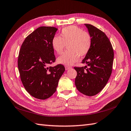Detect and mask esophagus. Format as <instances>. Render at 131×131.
Here are the masks:
<instances>
[{"instance_id": "1", "label": "esophagus", "mask_w": 131, "mask_h": 131, "mask_svg": "<svg viewBox=\"0 0 131 131\" xmlns=\"http://www.w3.org/2000/svg\"><path fill=\"white\" fill-rule=\"evenodd\" d=\"M71 68V67H70V66H65V69H66V70H69V69H70Z\"/></svg>"}]
</instances>
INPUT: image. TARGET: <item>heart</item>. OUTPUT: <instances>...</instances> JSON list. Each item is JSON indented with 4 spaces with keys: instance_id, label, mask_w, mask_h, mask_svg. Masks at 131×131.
Here are the masks:
<instances>
[{
    "instance_id": "1",
    "label": "heart",
    "mask_w": 131,
    "mask_h": 131,
    "mask_svg": "<svg viewBox=\"0 0 131 131\" xmlns=\"http://www.w3.org/2000/svg\"><path fill=\"white\" fill-rule=\"evenodd\" d=\"M66 45L69 51L65 52L57 58V62L66 66H70L78 61L79 56L84 57L90 51L92 37L90 33L83 31L76 26L63 28L60 36L52 38V46L57 54L62 53Z\"/></svg>"
}]
</instances>
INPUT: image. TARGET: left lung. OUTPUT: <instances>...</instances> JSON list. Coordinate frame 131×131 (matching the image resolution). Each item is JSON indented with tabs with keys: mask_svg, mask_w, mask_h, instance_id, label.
<instances>
[{
	"mask_svg": "<svg viewBox=\"0 0 131 131\" xmlns=\"http://www.w3.org/2000/svg\"><path fill=\"white\" fill-rule=\"evenodd\" d=\"M92 37L90 51L82 63L87 66L75 67L77 75L75 84L80 92L93 96L105 87L112 72L114 60L113 47L104 32L90 24H84Z\"/></svg>",
	"mask_w": 131,
	"mask_h": 131,
	"instance_id": "left-lung-1",
	"label": "left lung"
}]
</instances>
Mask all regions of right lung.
<instances>
[{
  "label": "right lung",
  "instance_id": "1",
  "mask_svg": "<svg viewBox=\"0 0 131 131\" xmlns=\"http://www.w3.org/2000/svg\"><path fill=\"white\" fill-rule=\"evenodd\" d=\"M57 30L54 27H38L25 38L19 52L18 68L21 82L27 92L36 99L51 97L65 70L61 64L48 66L56 60L52 40Z\"/></svg>",
  "mask_w": 131,
  "mask_h": 131
}]
</instances>
